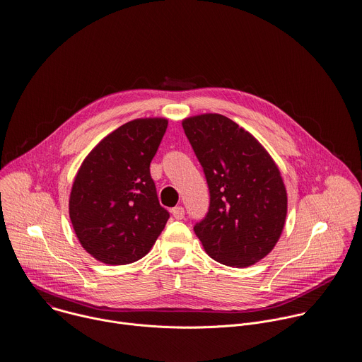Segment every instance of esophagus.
I'll return each instance as SVG.
<instances>
[{"instance_id":"esophagus-1","label":"esophagus","mask_w":362,"mask_h":362,"mask_svg":"<svg viewBox=\"0 0 362 362\" xmlns=\"http://www.w3.org/2000/svg\"><path fill=\"white\" fill-rule=\"evenodd\" d=\"M172 216L176 218V220H182L185 217V209L182 206H177V207H173L172 209Z\"/></svg>"}]
</instances>
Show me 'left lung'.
I'll return each mask as SVG.
<instances>
[{"label":"left lung","instance_id":"left-lung-1","mask_svg":"<svg viewBox=\"0 0 362 362\" xmlns=\"http://www.w3.org/2000/svg\"><path fill=\"white\" fill-rule=\"evenodd\" d=\"M182 125L210 192L209 211L193 227L196 235L217 263H257L274 249L287 216L276 162L252 134L223 115L192 116Z\"/></svg>","mask_w":362,"mask_h":362}]
</instances>
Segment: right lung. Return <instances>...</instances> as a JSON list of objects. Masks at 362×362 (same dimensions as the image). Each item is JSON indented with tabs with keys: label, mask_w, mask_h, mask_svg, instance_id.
I'll return each instance as SVG.
<instances>
[{
	"label": "right lung",
	"mask_w": 362,
	"mask_h": 362,
	"mask_svg": "<svg viewBox=\"0 0 362 362\" xmlns=\"http://www.w3.org/2000/svg\"><path fill=\"white\" fill-rule=\"evenodd\" d=\"M166 128L165 117L131 120L105 136L75 176L72 227L81 246L105 264L138 262L165 228L169 211L159 203L151 162Z\"/></svg>",
	"instance_id": "right-lung-1"
}]
</instances>
